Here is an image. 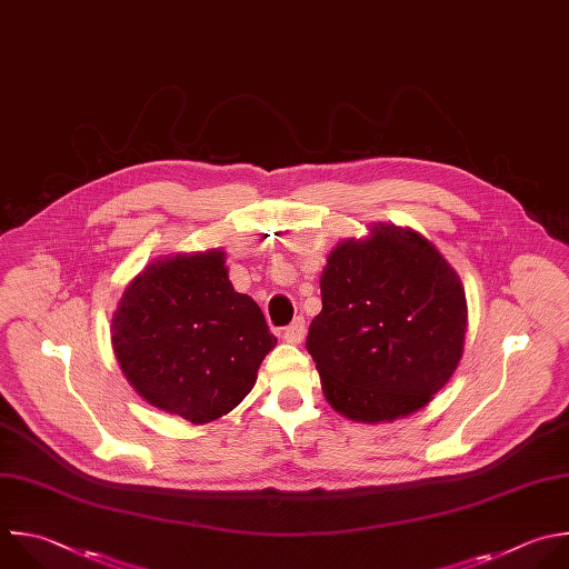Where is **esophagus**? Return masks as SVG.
I'll list each match as a JSON object with an SVG mask.
<instances>
[{"label":"esophagus","mask_w":569,"mask_h":569,"mask_svg":"<svg viewBox=\"0 0 569 569\" xmlns=\"http://www.w3.org/2000/svg\"><path fill=\"white\" fill-rule=\"evenodd\" d=\"M303 337H306V321H303V317H297L290 326H286L283 339L290 343H299Z\"/></svg>","instance_id":"1"}]
</instances>
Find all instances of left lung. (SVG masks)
<instances>
[{"label": "left lung", "instance_id": "left-lung-1", "mask_svg": "<svg viewBox=\"0 0 569 569\" xmlns=\"http://www.w3.org/2000/svg\"><path fill=\"white\" fill-rule=\"evenodd\" d=\"M308 328L326 400L357 422L409 416L449 382L467 332L456 270L420 234L380 226L339 243Z\"/></svg>", "mask_w": 569, "mask_h": 569}]
</instances>
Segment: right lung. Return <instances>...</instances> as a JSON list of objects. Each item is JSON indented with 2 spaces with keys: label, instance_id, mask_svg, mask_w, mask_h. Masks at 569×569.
<instances>
[{
  "label": "right lung",
  "instance_id": "obj_1",
  "mask_svg": "<svg viewBox=\"0 0 569 569\" xmlns=\"http://www.w3.org/2000/svg\"><path fill=\"white\" fill-rule=\"evenodd\" d=\"M223 257L210 250L147 266L124 290L111 326L131 387L194 425L239 407L277 343L254 299L234 292Z\"/></svg>",
  "mask_w": 569,
  "mask_h": 569
}]
</instances>
